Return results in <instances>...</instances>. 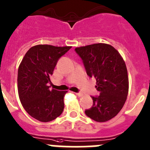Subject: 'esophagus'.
<instances>
[{"label":"esophagus","mask_w":150,"mask_h":150,"mask_svg":"<svg viewBox=\"0 0 150 150\" xmlns=\"http://www.w3.org/2000/svg\"><path fill=\"white\" fill-rule=\"evenodd\" d=\"M75 95L78 96V97H82V96H83V94L81 93H75Z\"/></svg>","instance_id":"1"}]
</instances>
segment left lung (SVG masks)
<instances>
[{
    "label": "left lung",
    "mask_w": 150,
    "mask_h": 150,
    "mask_svg": "<svg viewBox=\"0 0 150 150\" xmlns=\"http://www.w3.org/2000/svg\"><path fill=\"white\" fill-rule=\"evenodd\" d=\"M86 72L96 80L97 97L92 96L93 105L85 114L98 122H107L121 110L129 93V77L123 58L108 44L96 43L77 47Z\"/></svg>",
    "instance_id": "left-lung-1"
}]
</instances>
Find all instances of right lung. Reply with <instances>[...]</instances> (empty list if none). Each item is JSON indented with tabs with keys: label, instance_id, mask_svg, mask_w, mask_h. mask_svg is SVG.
I'll return each instance as SVG.
<instances>
[{
	"label": "right lung",
	"instance_id": "obj_1",
	"mask_svg": "<svg viewBox=\"0 0 150 150\" xmlns=\"http://www.w3.org/2000/svg\"><path fill=\"white\" fill-rule=\"evenodd\" d=\"M71 48L35 45L27 52L18 67L17 81L21 103L29 115L40 122L54 120L63 113L67 91L50 89L48 85L59 58Z\"/></svg>",
	"mask_w": 150,
	"mask_h": 150
}]
</instances>
